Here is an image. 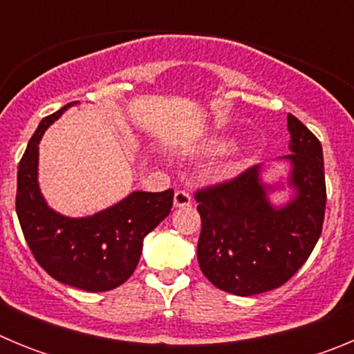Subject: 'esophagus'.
Listing matches in <instances>:
<instances>
[{"mask_svg": "<svg viewBox=\"0 0 354 354\" xmlns=\"http://www.w3.org/2000/svg\"><path fill=\"white\" fill-rule=\"evenodd\" d=\"M175 207H189L192 205V195L186 189H177L174 195Z\"/></svg>", "mask_w": 354, "mask_h": 354, "instance_id": "1", "label": "esophagus"}]
</instances>
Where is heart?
Instances as JSON below:
<instances>
[{"instance_id":"obj_1","label":"heart","mask_w":354,"mask_h":354,"mask_svg":"<svg viewBox=\"0 0 354 354\" xmlns=\"http://www.w3.org/2000/svg\"><path fill=\"white\" fill-rule=\"evenodd\" d=\"M218 149L225 150V149H227V143H220V147H218Z\"/></svg>"}]
</instances>
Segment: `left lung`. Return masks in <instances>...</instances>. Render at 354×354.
Listing matches in <instances>:
<instances>
[{"instance_id": "left-lung-1", "label": "left lung", "mask_w": 354, "mask_h": 354, "mask_svg": "<svg viewBox=\"0 0 354 354\" xmlns=\"http://www.w3.org/2000/svg\"><path fill=\"white\" fill-rule=\"evenodd\" d=\"M296 196L282 209L268 202L259 167L195 193L202 218L196 257L209 282L225 292L253 296L277 289L310 257L326 209L323 147L308 127L287 115Z\"/></svg>"}]
</instances>
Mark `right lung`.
Segmentation results:
<instances>
[{
  "label": "right lung",
  "instance_id": "right-lung-1",
  "mask_svg": "<svg viewBox=\"0 0 354 354\" xmlns=\"http://www.w3.org/2000/svg\"><path fill=\"white\" fill-rule=\"evenodd\" d=\"M71 104L42 118L31 136L19 162L15 211L24 239L46 273L65 286L102 292L122 286L134 273L143 237L170 214L174 189L134 192L88 218H67L49 209L37 183L39 142Z\"/></svg>",
  "mask_w": 354,
  "mask_h": 354
}]
</instances>
